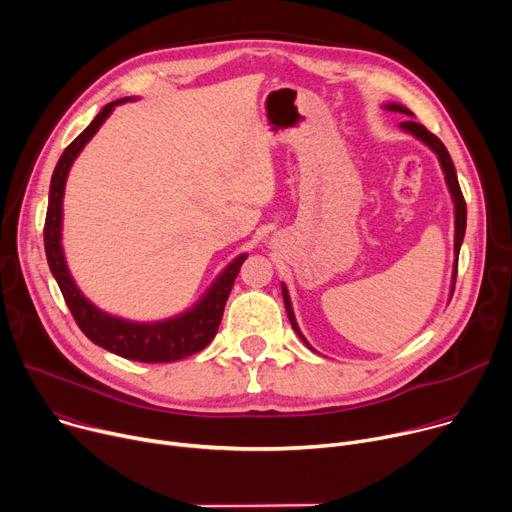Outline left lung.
<instances>
[{"mask_svg":"<svg viewBox=\"0 0 512 512\" xmlns=\"http://www.w3.org/2000/svg\"><path fill=\"white\" fill-rule=\"evenodd\" d=\"M384 110H390V112H400V114H406V116H414L408 108H404L402 104H384L382 106ZM400 128L408 134H412L414 138H418V141L425 143L439 159L441 163V169L445 173V183L449 188V194H451V200H453V212H455V243H453V253H455V263H453V275H451V294L453 296V288H455V277H457V257H459V249H461V243H463V235H466V200H463V194L459 190V181H457V173H455V167H453V161L445 149V145L439 141V138L435 134H431L423 124H418L414 120H406V122H400ZM282 296H284V304H286V312H288V318L292 322V329L296 331V335L302 339V343L312 349V345L306 341V337L302 335L298 322H296V316H294V308H292V300H290V294H288V288L282 284ZM314 351V349H312Z\"/></svg>","mask_w":512,"mask_h":512,"instance_id":"8db88e82","label":"left lung"}]
</instances>
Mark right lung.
Segmentation results:
<instances>
[{"instance_id":"obj_1","label":"right lung","mask_w":512,"mask_h":512,"mask_svg":"<svg viewBox=\"0 0 512 512\" xmlns=\"http://www.w3.org/2000/svg\"><path fill=\"white\" fill-rule=\"evenodd\" d=\"M136 98H122L110 102L102 112L91 120V124L75 138V141L63 151L55 173L51 177L49 190V210L44 220V251L49 259L51 273L57 280L63 298L79 324L83 335L110 353H116L124 359L143 361V363H167L183 357H190L202 351L216 335L222 312L228 300V294L235 284L241 265L247 259V253L232 259L204 292V296L190 308L173 318L157 322H134L120 316H112L91 304L83 292L77 288L73 275L67 267L63 253V196L65 183L73 161L79 157L83 147L91 141L116 106L132 102Z\"/></svg>"}]
</instances>
